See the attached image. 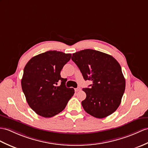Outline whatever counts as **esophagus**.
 Instances as JSON below:
<instances>
[{"label": "esophagus", "mask_w": 148, "mask_h": 148, "mask_svg": "<svg viewBox=\"0 0 148 148\" xmlns=\"http://www.w3.org/2000/svg\"><path fill=\"white\" fill-rule=\"evenodd\" d=\"M74 90H75V92H77V91H80V90H81V88L78 87V88H75Z\"/></svg>", "instance_id": "34e87169"}]
</instances>
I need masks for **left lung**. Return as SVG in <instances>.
Wrapping results in <instances>:
<instances>
[{"mask_svg": "<svg viewBox=\"0 0 148 148\" xmlns=\"http://www.w3.org/2000/svg\"><path fill=\"white\" fill-rule=\"evenodd\" d=\"M71 59L84 80L92 82L90 88L82 89L86 94L81 102L84 110L98 119L111 115L121 104L125 88L119 63L112 56L92 49L77 51Z\"/></svg>", "mask_w": 148, "mask_h": 148, "instance_id": "obj_1", "label": "left lung"}]
</instances>
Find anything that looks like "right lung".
<instances>
[{
	"instance_id": "right-lung-1",
	"label": "right lung",
	"mask_w": 148,
	"mask_h": 148,
	"mask_svg": "<svg viewBox=\"0 0 148 148\" xmlns=\"http://www.w3.org/2000/svg\"><path fill=\"white\" fill-rule=\"evenodd\" d=\"M71 53L47 51L32 57L24 69L22 90L29 106L38 115L49 118L61 112L74 94L66 86L60 71L70 60ZM61 85L57 86L58 82Z\"/></svg>"
}]
</instances>
